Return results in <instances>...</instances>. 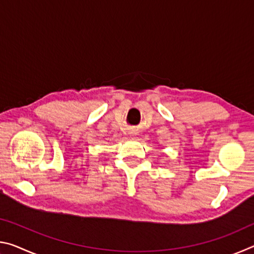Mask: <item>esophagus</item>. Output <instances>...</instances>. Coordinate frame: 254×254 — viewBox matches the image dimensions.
Listing matches in <instances>:
<instances>
[{
  "label": "esophagus",
  "instance_id": "1",
  "mask_svg": "<svg viewBox=\"0 0 254 254\" xmlns=\"http://www.w3.org/2000/svg\"><path fill=\"white\" fill-rule=\"evenodd\" d=\"M128 135H130V136H134V135H135V132H134V131H128Z\"/></svg>",
  "mask_w": 254,
  "mask_h": 254
}]
</instances>
